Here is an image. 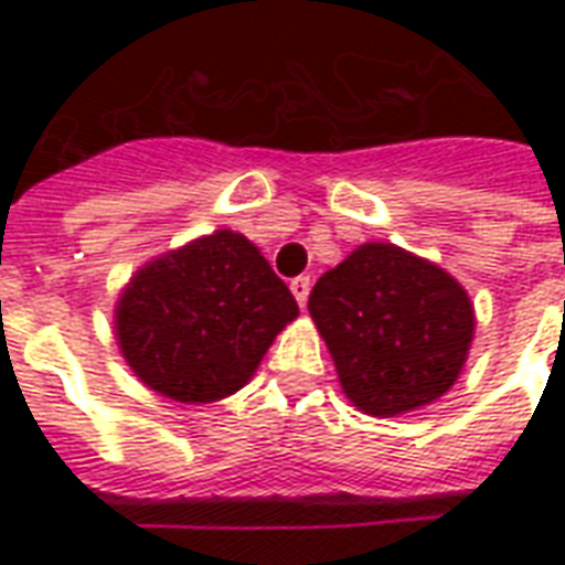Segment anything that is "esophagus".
Wrapping results in <instances>:
<instances>
[{
  "mask_svg": "<svg viewBox=\"0 0 565 565\" xmlns=\"http://www.w3.org/2000/svg\"><path fill=\"white\" fill-rule=\"evenodd\" d=\"M290 290H294L299 308H306L308 294H311V278H308V275H299V278H294V281H290Z\"/></svg>",
  "mask_w": 565,
  "mask_h": 565,
  "instance_id": "1",
  "label": "esophagus"
}]
</instances>
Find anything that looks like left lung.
<instances>
[{
	"instance_id": "1",
	"label": "left lung",
	"mask_w": 565,
	"mask_h": 565,
	"mask_svg": "<svg viewBox=\"0 0 565 565\" xmlns=\"http://www.w3.org/2000/svg\"><path fill=\"white\" fill-rule=\"evenodd\" d=\"M308 311L342 393L372 417L408 415L441 399L475 339L462 284L391 242H366L320 275Z\"/></svg>"
}]
</instances>
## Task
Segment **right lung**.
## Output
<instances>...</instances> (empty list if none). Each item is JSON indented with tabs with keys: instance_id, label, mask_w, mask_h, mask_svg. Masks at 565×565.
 <instances>
[{
	"instance_id": "right-lung-1",
	"label": "right lung",
	"mask_w": 565,
	"mask_h": 565,
	"mask_svg": "<svg viewBox=\"0 0 565 565\" xmlns=\"http://www.w3.org/2000/svg\"><path fill=\"white\" fill-rule=\"evenodd\" d=\"M299 318L259 247L233 230L148 259L115 306L117 348L148 391L217 403L254 379L275 335Z\"/></svg>"
}]
</instances>
